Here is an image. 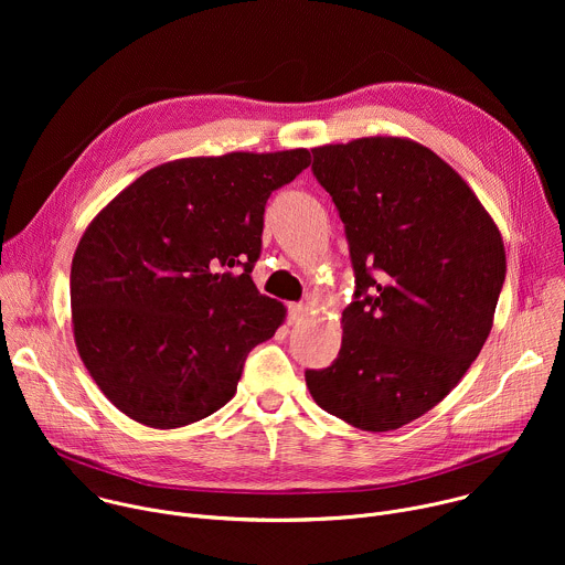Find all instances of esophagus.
<instances>
[{
    "label": "esophagus",
    "mask_w": 565,
    "mask_h": 565,
    "mask_svg": "<svg viewBox=\"0 0 565 565\" xmlns=\"http://www.w3.org/2000/svg\"><path fill=\"white\" fill-rule=\"evenodd\" d=\"M306 312H308V306H303V303H292V306H290V312H288V321H290V324H297V321H301V319L306 317Z\"/></svg>",
    "instance_id": "34e87169"
}]
</instances>
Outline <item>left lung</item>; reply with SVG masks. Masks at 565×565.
Wrapping results in <instances>:
<instances>
[{
	"mask_svg": "<svg viewBox=\"0 0 565 565\" xmlns=\"http://www.w3.org/2000/svg\"><path fill=\"white\" fill-rule=\"evenodd\" d=\"M312 174L347 227L355 299L338 360L306 371L308 391L355 429H399L449 395L486 344L503 236L462 177L412 138L315 147Z\"/></svg>",
	"mask_w": 565,
	"mask_h": 565,
	"instance_id": "left-lung-1",
	"label": "left lung"
}]
</instances>
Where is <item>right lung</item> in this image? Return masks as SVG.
<instances>
[{
  "instance_id": "1",
  "label": "right lung",
  "mask_w": 565,
  "mask_h": 565,
  "mask_svg": "<svg viewBox=\"0 0 565 565\" xmlns=\"http://www.w3.org/2000/svg\"><path fill=\"white\" fill-rule=\"evenodd\" d=\"M308 166L303 147L179 158L94 216L71 262V324L125 416L177 429L232 399L248 353L286 319L250 275L266 201Z\"/></svg>"
}]
</instances>
